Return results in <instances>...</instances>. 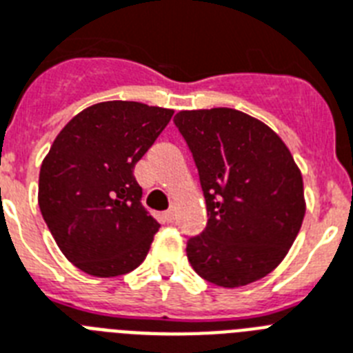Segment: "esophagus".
Wrapping results in <instances>:
<instances>
[{
	"label": "esophagus",
	"instance_id": "34e87169",
	"mask_svg": "<svg viewBox=\"0 0 353 353\" xmlns=\"http://www.w3.org/2000/svg\"><path fill=\"white\" fill-rule=\"evenodd\" d=\"M161 217L165 223H174V219H176V210H174V208H170V210L163 212Z\"/></svg>",
	"mask_w": 353,
	"mask_h": 353
}]
</instances>
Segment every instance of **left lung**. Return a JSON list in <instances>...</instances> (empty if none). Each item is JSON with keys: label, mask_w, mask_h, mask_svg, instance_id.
<instances>
[{"label": "left lung", "mask_w": 353, "mask_h": 353, "mask_svg": "<svg viewBox=\"0 0 353 353\" xmlns=\"http://www.w3.org/2000/svg\"><path fill=\"white\" fill-rule=\"evenodd\" d=\"M192 152L208 223L186 241L192 268L237 288L281 263L305 217L303 177L276 132L234 108L183 110L174 117Z\"/></svg>", "instance_id": "obj_1"}]
</instances>
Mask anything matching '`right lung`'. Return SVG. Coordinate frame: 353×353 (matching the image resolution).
I'll list each match as a JSON object with an SVG mask.
<instances>
[{"label":"right lung","mask_w":353,"mask_h":353,"mask_svg":"<svg viewBox=\"0 0 353 353\" xmlns=\"http://www.w3.org/2000/svg\"><path fill=\"white\" fill-rule=\"evenodd\" d=\"M174 110L136 101L97 103L54 139L39 170V210L70 263L116 277L141 265L159 223L134 177Z\"/></svg>","instance_id":"right-lung-1"}]
</instances>
